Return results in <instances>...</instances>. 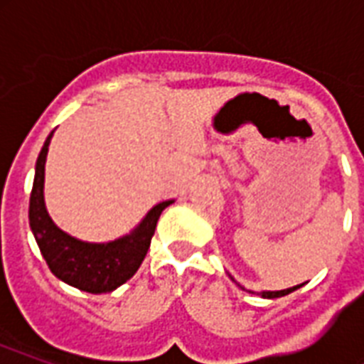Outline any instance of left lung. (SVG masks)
I'll return each mask as SVG.
<instances>
[{
    "label": "left lung",
    "mask_w": 364,
    "mask_h": 364,
    "mask_svg": "<svg viewBox=\"0 0 364 364\" xmlns=\"http://www.w3.org/2000/svg\"><path fill=\"white\" fill-rule=\"evenodd\" d=\"M299 287H302V285L283 289V291H262V293H259V294H260V296H262V299H279V296H285V294L293 293V291H296V289H299Z\"/></svg>",
    "instance_id": "left-lung-1"
}]
</instances>
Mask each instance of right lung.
Wrapping results in <instances>:
<instances>
[{
    "instance_id": "1",
    "label": "right lung",
    "mask_w": 364,
    "mask_h": 364,
    "mask_svg": "<svg viewBox=\"0 0 364 364\" xmlns=\"http://www.w3.org/2000/svg\"><path fill=\"white\" fill-rule=\"evenodd\" d=\"M53 134L54 130L45 139V145L36 162V177L30 194L31 232L41 249L43 259L47 260L48 268L58 279L87 293H111L136 274L147 255L160 213L173 200H166L154 205L130 234L119 240L90 243L73 238L54 225L45 208V162Z\"/></svg>"
}]
</instances>
